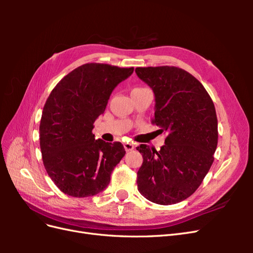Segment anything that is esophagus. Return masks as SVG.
<instances>
[{
    "label": "esophagus",
    "instance_id": "1",
    "mask_svg": "<svg viewBox=\"0 0 253 253\" xmlns=\"http://www.w3.org/2000/svg\"><path fill=\"white\" fill-rule=\"evenodd\" d=\"M134 148H135V145L133 144V143H125V149H126V152H129V151H132V150H134Z\"/></svg>",
    "mask_w": 253,
    "mask_h": 253
}]
</instances>
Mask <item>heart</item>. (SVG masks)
<instances>
[{
	"label": "heart",
	"mask_w": 253,
	"mask_h": 253,
	"mask_svg": "<svg viewBox=\"0 0 253 253\" xmlns=\"http://www.w3.org/2000/svg\"><path fill=\"white\" fill-rule=\"evenodd\" d=\"M137 89H140V87H135V88H133V90H137ZM132 90V91H133Z\"/></svg>",
	"instance_id": "heart-1"
}]
</instances>
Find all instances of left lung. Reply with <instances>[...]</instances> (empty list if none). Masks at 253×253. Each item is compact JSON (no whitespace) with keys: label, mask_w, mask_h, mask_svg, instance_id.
<instances>
[{"label":"left lung","mask_w":253,"mask_h":253,"mask_svg":"<svg viewBox=\"0 0 253 253\" xmlns=\"http://www.w3.org/2000/svg\"><path fill=\"white\" fill-rule=\"evenodd\" d=\"M137 76L155 94L152 124L166 132L159 151L140 144L137 172L141 195L173 205L192 195L209 172L217 147V117L208 91L194 76L176 66L137 67Z\"/></svg>","instance_id":"1"}]
</instances>
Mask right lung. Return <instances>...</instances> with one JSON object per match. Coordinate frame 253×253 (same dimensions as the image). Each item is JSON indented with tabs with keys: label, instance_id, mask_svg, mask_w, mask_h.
Masks as SVG:
<instances>
[{
	"label": "right lung",
	"instance_id": "right-lung-1",
	"mask_svg": "<svg viewBox=\"0 0 253 253\" xmlns=\"http://www.w3.org/2000/svg\"><path fill=\"white\" fill-rule=\"evenodd\" d=\"M133 71L86 63L67 74L49 94L40 122V148L45 170L64 194L93 196L110 183L125 148L120 142L95 140L91 131L113 89Z\"/></svg>",
	"mask_w": 253,
	"mask_h": 253
}]
</instances>
